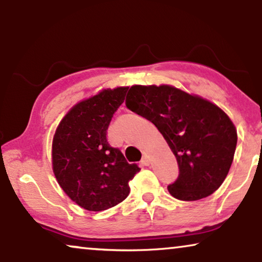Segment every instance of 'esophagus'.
<instances>
[{"instance_id": "esophagus-1", "label": "esophagus", "mask_w": 262, "mask_h": 262, "mask_svg": "<svg viewBox=\"0 0 262 262\" xmlns=\"http://www.w3.org/2000/svg\"><path fill=\"white\" fill-rule=\"evenodd\" d=\"M141 163H142V166H149V164H150L149 157H148V156H144V157H143L142 161H141Z\"/></svg>"}]
</instances>
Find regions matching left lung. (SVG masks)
Here are the masks:
<instances>
[{
  "label": "left lung",
  "mask_w": 262,
  "mask_h": 262,
  "mask_svg": "<svg viewBox=\"0 0 262 262\" xmlns=\"http://www.w3.org/2000/svg\"><path fill=\"white\" fill-rule=\"evenodd\" d=\"M126 107L155 125L177 157L179 177L168 191L193 202L220 188L234 160L237 132L220 107L173 85H132Z\"/></svg>",
  "instance_id": "1"
}]
</instances>
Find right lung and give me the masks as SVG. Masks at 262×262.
Listing matches in <instances>:
<instances>
[{"label":"right lung","mask_w":262,"mask_h":262,"mask_svg":"<svg viewBox=\"0 0 262 262\" xmlns=\"http://www.w3.org/2000/svg\"><path fill=\"white\" fill-rule=\"evenodd\" d=\"M127 89H103L76 103L53 136L52 169L57 181L73 202L88 211H103L123 202L130 193L128 181L141 170L106 137Z\"/></svg>","instance_id":"1"}]
</instances>
